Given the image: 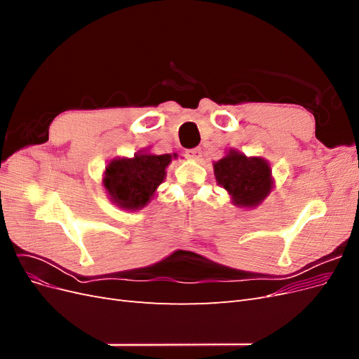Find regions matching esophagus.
Listing matches in <instances>:
<instances>
[{"instance_id": "1", "label": "esophagus", "mask_w": 359, "mask_h": 359, "mask_svg": "<svg viewBox=\"0 0 359 359\" xmlns=\"http://www.w3.org/2000/svg\"><path fill=\"white\" fill-rule=\"evenodd\" d=\"M186 156L190 160H199L202 157V151L201 148H193V149H187L186 151Z\"/></svg>"}]
</instances>
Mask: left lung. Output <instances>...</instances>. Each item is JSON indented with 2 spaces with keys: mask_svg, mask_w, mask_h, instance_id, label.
<instances>
[{
  "mask_svg": "<svg viewBox=\"0 0 359 359\" xmlns=\"http://www.w3.org/2000/svg\"><path fill=\"white\" fill-rule=\"evenodd\" d=\"M214 175L231 194L232 202L243 208H255L273 190L269 163L260 157H247L236 149H229L214 163Z\"/></svg>",
  "mask_w": 359,
  "mask_h": 359,
  "instance_id": "obj_1",
  "label": "left lung"
}]
</instances>
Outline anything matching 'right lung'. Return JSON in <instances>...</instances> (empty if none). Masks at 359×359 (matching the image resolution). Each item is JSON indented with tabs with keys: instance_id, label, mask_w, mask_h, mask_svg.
<instances>
[{
	"instance_id": "right-lung-1",
	"label": "right lung",
	"mask_w": 359,
	"mask_h": 359,
	"mask_svg": "<svg viewBox=\"0 0 359 359\" xmlns=\"http://www.w3.org/2000/svg\"><path fill=\"white\" fill-rule=\"evenodd\" d=\"M170 161L172 154L156 156L147 151H139L132 158H114L106 166L103 186L119 208L140 210L149 203L157 187L165 181Z\"/></svg>"
}]
</instances>
